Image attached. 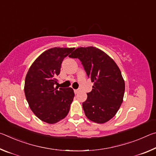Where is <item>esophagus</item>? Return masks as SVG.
Listing matches in <instances>:
<instances>
[{
  "instance_id": "1",
  "label": "esophagus",
  "mask_w": 156,
  "mask_h": 156,
  "mask_svg": "<svg viewBox=\"0 0 156 156\" xmlns=\"http://www.w3.org/2000/svg\"><path fill=\"white\" fill-rule=\"evenodd\" d=\"M80 91V90H79V89H74V93H75L76 94H78Z\"/></svg>"
}]
</instances>
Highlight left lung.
Returning <instances> with one entry per match:
<instances>
[{
	"mask_svg": "<svg viewBox=\"0 0 156 156\" xmlns=\"http://www.w3.org/2000/svg\"><path fill=\"white\" fill-rule=\"evenodd\" d=\"M69 56L80 60L94 83L83 103L87 118L98 124L108 122L123 101L125 84L119 67L106 53L94 47H78Z\"/></svg>",
	"mask_w": 156,
	"mask_h": 156,
	"instance_id": "8db88e82",
	"label": "left lung"
}]
</instances>
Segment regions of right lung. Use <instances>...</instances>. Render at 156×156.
Returning <instances> with one entry per match:
<instances>
[{"label":"right lung","mask_w":156,"mask_h":156,"mask_svg":"<svg viewBox=\"0 0 156 156\" xmlns=\"http://www.w3.org/2000/svg\"><path fill=\"white\" fill-rule=\"evenodd\" d=\"M75 48L54 47L46 50L29 69L25 82V94L31 110L44 122L55 124L69 112L73 89L54 87L58 84L63 59Z\"/></svg>","instance_id":"obj_1"}]
</instances>
